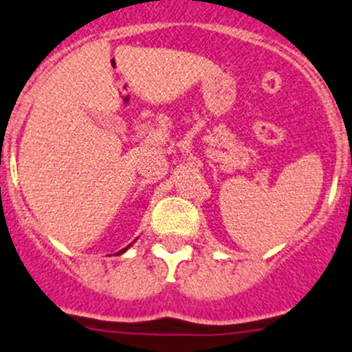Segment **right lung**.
I'll return each instance as SVG.
<instances>
[{"instance_id": "1", "label": "right lung", "mask_w": 352, "mask_h": 352, "mask_svg": "<svg viewBox=\"0 0 352 352\" xmlns=\"http://www.w3.org/2000/svg\"><path fill=\"white\" fill-rule=\"evenodd\" d=\"M131 245H133V243H131ZM131 245H127V247H126V248H122V250H119V252H117V255L124 254V252H126V250H127V248H129V247H131Z\"/></svg>"}]
</instances>
